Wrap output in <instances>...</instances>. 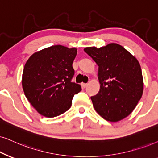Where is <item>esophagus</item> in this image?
I'll return each instance as SVG.
<instances>
[{
  "label": "esophagus",
  "mask_w": 158,
  "mask_h": 158,
  "mask_svg": "<svg viewBox=\"0 0 158 158\" xmlns=\"http://www.w3.org/2000/svg\"><path fill=\"white\" fill-rule=\"evenodd\" d=\"M87 85H88V84H87V83H81V86L83 87V88H85Z\"/></svg>",
  "instance_id": "esophagus-1"
}]
</instances>
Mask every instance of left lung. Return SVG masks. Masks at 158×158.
Segmentation results:
<instances>
[{
	"label": "left lung",
	"instance_id": "obj_1",
	"mask_svg": "<svg viewBox=\"0 0 158 158\" xmlns=\"http://www.w3.org/2000/svg\"><path fill=\"white\" fill-rule=\"evenodd\" d=\"M84 50L98 65V93L92 96L94 109L103 119L118 122L134 110L143 94L140 64L121 45L86 47Z\"/></svg>",
	"mask_w": 158,
	"mask_h": 158
}]
</instances>
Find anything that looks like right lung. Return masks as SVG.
<instances>
[{"label":"right lung","instance_id":"1","mask_svg":"<svg viewBox=\"0 0 158 158\" xmlns=\"http://www.w3.org/2000/svg\"><path fill=\"white\" fill-rule=\"evenodd\" d=\"M77 48L55 45L36 52L26 62L22 85L25 95L40 114L57 117L69 110L81 86L71 81Z\"/></svg>","mask_w":158,"mask_h":158}]
</instances>
